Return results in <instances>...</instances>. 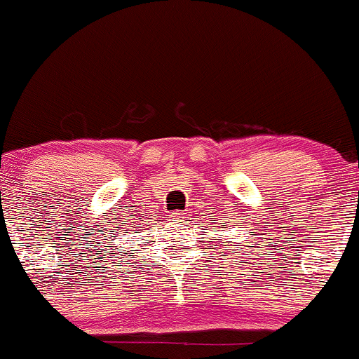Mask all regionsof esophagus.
Returning <instances> with one entry per match:
<instances>
[{"label":"esophagus","mask_w":359,"mask_h":359,"mask_svg":"<svg viewBox=\"0 0 359 359\" xmlns=\"http://www.w3.org/2000/svg\"><path fill=\"white\" fill-rule=\"evenodd\" d=\"M173 217L179 219V221H180V219H184V212L182 210H177L175 214H173Z\"/></svg>","instance_id":"1"}]
</instances>
